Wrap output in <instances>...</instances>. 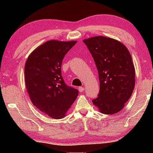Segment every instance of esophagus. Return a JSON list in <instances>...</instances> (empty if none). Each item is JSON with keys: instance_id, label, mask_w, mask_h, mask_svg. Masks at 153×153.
I'll use <instances>...</instances> for the list:
<instances>
[{"instance_id": "esophagus-1", "label": "esophagus", "mask_w": 153, "mask_h": 153, "mask_svg": "<svg viewBox=\"0 0 153 153\" xmlns=\"http://www.w3.org/2000/svg\"><path fill=\"white\" fill-rule=\"evenodd\" d=\"M83 91H84V88L82 87V86L79 87V91L80 92V93H82Z\"/></svg>"}]
</instances>
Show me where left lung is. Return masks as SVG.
<instances>
[{
  "label": "left lung",
  "instance_id": "left-lung-1",
  "mask_svg": "<svg viewBox=\"0 0 153 153\" xmlns=\"http://www.w3.org/2000/svg\"><path fill=\"white\" fill-rule=\"evenodd\" d=\"M97 69L100 92L92 100L104 114H114L124 107L135 85V70L127 47L112 38L97 36L84 39Z\"/></svg>",
  "mask_w": 153,
  "mask_h": 153
}]
</instances>
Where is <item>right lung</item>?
<instances>
[{
    "instance_id": "right-lung-1",
    "label": "right lung",
    "mask_w": 153,
    "mask_h": 153,
    "mask_svg": "<svg viewBox=\"0 0 153 153\" xmlns=\"http://www.w3.org/2000/svg\"><path fill=\"white\" fill-rule=\"evenodd\" d=\"M76 41L50 40L31 53L24 68L25 82L32 103L53 118H63L79 91L65 83L62 60Z\"/></svg>"
}]
</instances>
